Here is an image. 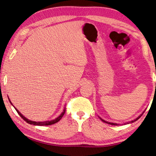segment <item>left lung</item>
Listing matches in <instances>:
<instances>
[{
    "instance_id": "1",
    "label": "left lung",
    "mask_w": 156,
    "mask_h": 156,
    "mask_svg": "<svg viewBox=\"0 0 156 156\" xmlns=\"http://www.w3.org/2000/svg\"><path fill=\"white\" fill-rule=\"evenodd\" d=\"M142 114H141L140 115V116H138V118H136V119H135V120H131V121H130V122H127V123H125V124H129V123H132V122H136V120H138L139 119V118L141 117V116H142ZM100 119H101V120L102 121V122H105V123H107V124H109V125H118V124H117V123H113V122H107V121H105V120H104L103 119H102V118H100Z\"/></svg>"
}]
</instances>
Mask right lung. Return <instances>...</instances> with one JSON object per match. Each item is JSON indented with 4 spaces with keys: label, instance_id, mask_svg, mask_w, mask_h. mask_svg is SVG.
Wrapping results in <instances>:
<instances>
[{
    "label": "right lung",
    "instance_id": "obj_1",
    "mask_svg": "<svg viewBox=\"0 0 156 156\" xmlns=\"http://www.w3.org/2000/svg\"><path fill=\"white\" fill-rule=\"evenodd\" d=\"M9 102H10V103H12V102L10 101L9 100ZM15 108V109L16 110V112H18V114H19V115L20 116L21 118H23V120H24L25 122H27V123H29V124H30V125H38V126H47V125H54V124H55V123H56V122H58V121L61 119V118H62V116L64 115V114H65V108L64 109V110H63V112H62V113L61 114H60L58 117V118H56V119H54V120H50V121H45V122H35V121H31V120H28V119H27V118H26L25 116H23L22 114H21V113H20V112L19 111H18V109H16V107H14Z\"/></svg>",
    "mask_w": 156,
    "mask_h": 156
}]
</instances>
